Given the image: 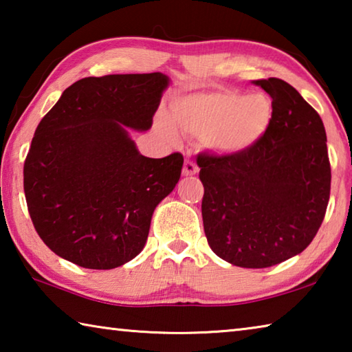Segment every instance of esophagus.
I'll return each instance as SVG.
<instances>
[{
	"mask_svg": "<svg viewBox=\"0 0 352 352\" xmlns=\"http://www.w3.org/2000/svg\"><path fill=\"white\" fill-rule=\"evenodd\" d=\"M199 172L197 164L190 162V160H184V164H183V175L184 177H190V175H195Z\"/></svg>",
	"mask_w": 352,
	"mask_h": 352,
	"instance_id": "1",
	"label": "esophagus"
}]
</instances>
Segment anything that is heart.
<instances>
[{
  "instance_id": "obj_1",
  "label": "heart",
  "mask_w": 352,
  "mask_h": 352,
  "mask_svg": "<svg viewBox=\"0 0 352 352\" xmlns=\"http://www.w3.org/2000/svg\"><path fill=\"white\" fill-rule=\"evenodd\" d=\"M272 118V99L264 93H192L175 99L170 107L176 127L183 133L205 136L206 146L222 155L243 153L254 147L269 130ZM173 124L168 118L160 119V129L172 140L177 136Z\"/></svg>"
}]
</instances>
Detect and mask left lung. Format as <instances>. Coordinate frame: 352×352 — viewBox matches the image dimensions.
<instances>
[{
    "mask_svg": "<svg viewBox=\"0 0 352 352\" xmlns=\"http://www.w3.org/2000/svg\"><path fill=\"white\" fill-rule=\"evenodd\" d=\"M272 98L270 127L237 155H199L201 216L214 253L243 269L300 254L323 222L331 192L326 130L287 82L256 80Z\"/></svg>",
    "mask_w": 352,
    "mask_h": 352,
    "instance_id": "8db88e82",
    "label": "left lung"
}]
</instances>
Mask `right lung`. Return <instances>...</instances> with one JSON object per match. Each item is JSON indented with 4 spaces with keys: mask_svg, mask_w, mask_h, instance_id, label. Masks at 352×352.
I'll return each instance as SVG.
<instances>
[{
    "mask_svg": "<svg viewBox=\"0 0 352 352\" xmlns=\"http://www.w3.org/2000/svg\"><path fill=\"white\" fill-rule=\"evenodd\" d=\"M169 77H85L41 119L25 162V195L38 236L57 256L110 270L144 248L155 208L180 180L183 155L147 158L130 129L152 127Z\"/></svg>",
    "mask_w": 352,
    "mask_h": 352,
    "instance_id": "add662e5",
    "label": "right lung"
}]
</instances>
